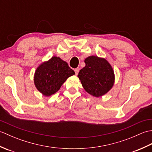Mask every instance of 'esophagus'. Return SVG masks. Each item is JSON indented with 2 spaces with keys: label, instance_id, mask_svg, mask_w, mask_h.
Returning <instances> with one entry per match:
<instances>
[{
  "label": "esophagus",
  "instance_id": "34e87169",
  "mask_svg": "<svg viewBox=\"0 0 152 152\" xmlns=\"http://www.w3.org/2000/svg\"><path fill=\"white\" fill-rule=\"evenodd\" d=\"M79 71H80V68H76V69H74V72H75V74H76V75L78 74Z\"/></svg>",
  "mask_w": 152,
  "mask_h": 152
}]
</instances>
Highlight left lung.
Instances as JSON below:
<instances>
[{
	"label": "left lung",
	"instance_id": "left-lung-1",
	"mask_svg": "<svg viewBox=\"0 0 152 152\" xmlns=\"http://www.w3.org/2000/svg\"><path fill=\"white\" fill-rule=\"evenodd\" d=\"M86 66L78 77L89 94L99 97L107 93L114 86L115 76L112 66L104 58L89 56L85 59Z\"/></svg>",
	"mask_w": 152,
	"mask_h": 152
}]
</instances>
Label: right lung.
<instances>
[{
	"mask_svg": "<svg viewBox=\"0 0 152 152\" xmlns=\"http://www.w3.org/2000/svg\"><path fill=\"white\" fill-rule=\"evenodd\" d=\"M75 74L65 61L53 56L38 66L34 76L37 89L42 95L49 96L56 93L69 77Z\"/></svg>",
	"mask_w": 152,
	"mask_h": 152,
	"instance_id": "add662e5",
	"label": "right lung"
}]
</instances>
